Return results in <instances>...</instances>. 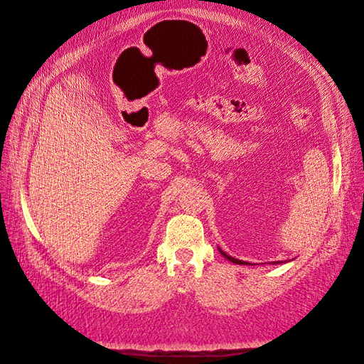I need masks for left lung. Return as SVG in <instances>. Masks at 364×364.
<instances>
[{
    "label": "left lung",
    "mask_w": 364,
    "mask_h": 364,
    "mask_svg": "<svg viewBox=\"0 0 364 364\" xmlns=\"http://www.w3.org/2000/svg\"><path fill=\"white\" fill-rule=\"evenodd\" d=\"M220 252H221V255L225 257L226 259H229V262H232V263H235V264H249V263H246V262H241V259H237V258H234V257H230V255H228L226 252H223V250L220 249ZM278 264H282L283 262H277ZM286 263V262H284Z\"/></svg>",
    "instance_id": "1"
}]
</instances>
